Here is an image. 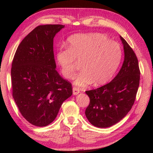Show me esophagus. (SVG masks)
<instances>
[{
    "label": "esophagus",
    "mask_w": 153,
    "mask_h": 153,
    "mask_svg": "<svg viewBox=\"0 0 153 153\" xmlns=\"http://www.w3.org/2000/svg\"><path fill=\"white\" fill-rule=\"evenodd\" d=\"M80 90L77 88H73V94L74 95H77L79 93Z\"/></svg>",
    "instance_id": "obj_1"
}]
</instances>
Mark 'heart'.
I'll use <instances>...</instances> for the list:
<instances>
[{"mask_svg":"<svg viewBox=\"0 0 153 153\" xmlns=\"http://www.w3.org/2000/svg\"><path fill=\"white\" fill-rule=\"evenodd\" d=\"M67 48L59 49L56 60L67 79L73 78L76 60L81 61L82 72L74 84L85 87L94 82L102 85L112 78L120 65L122 51L120 44L101 33H78L67 40Z\"/></svg>","mask_w":153,"mask_h":153,"instance_id":"heart-1","label":"heart"}]
</instances>
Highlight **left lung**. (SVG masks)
I'll return each instance as SVG.
<instances>
[{
	"mask_svg": "<svg viewBox=\"0 0 153 153\" xmlns=\"http://www.w3.org/2000/svg\"><path fill=\"white\" fill-rule=\"evenodd\" d=\"M124 61L112 81L97 89L86 91L90 104L85 114L90 123L97 128H108L121 121L135 101L140 84L138 61L128 42L120 36Z\"/></svg>",
	"mask_w": 153,
	"mask_h": 153,
	"instance_id": "1",
	"label": "left lung"
}]
</instances>
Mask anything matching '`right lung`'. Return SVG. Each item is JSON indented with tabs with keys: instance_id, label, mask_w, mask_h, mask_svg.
<instances>
[{
	"instance_id": "obj_1",
	"label": "right lung",
	"mask_w": 153,
	"mask_h": 153,
	"mask_svg": "<svg viewBox=\"0 0 153 153\" xmlns=\"http://www.w3.org/2000/svg\"><path fill=\"white\" fill-rule=\"evenodd\" d=\"M64 27H36L21 42L13 60V97L23 117L33 126L53 122L73 92L71 83L56 71L54 58V38Z\"/></svg>"
}]
</instances>
